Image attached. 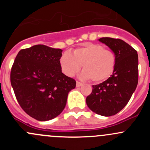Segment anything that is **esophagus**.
Wrapping results in <instances>:
<instances>
[{"instance_id":"esophagus-1","label":"esophagus","mask_w":150,"mask_h":150,"mask_svg":"<svg viewBox=\"0 0 150 150\" xmlns=\"http://www.w3.org/2000/svg\"><path fill=\"white\" fill-rule=\"evenodd\" d=\"M83 86V83H81V82H78V81H77L76 82V86L77 87H81V86Z\"/></svg>"}]
</instances>
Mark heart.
Segmentation results:
<instances>
[{
    "label": "heart",
    "instance_id": "obj_1",
    "mask_svg": "<svg viewBox=\"0 0 150 150\" xmlns=\"http://www.w3.org/2000/svg\"><path fill=\"white\" fill-rule=\"evenodd\" d=\"M59 64L63 73L68 77L78 73L83 65L81 78L99 83L112 75L116 57L112 51L104 49L101 45L88 43L74 50L72 54L64 53L59 59Z\"/></svg>",
    "mask_w": 150,
    "mask_h": 150
}]
</instances>
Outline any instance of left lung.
<instances>
[{
	"label": "left lung",
	"mask_w": 150,
	"mask_h": 150,
	"mask_svg": "<svg viewBox=\"0 0 150 150\" xmlns=\"http://www.w3.org/2000/svg\"><path fill=\"white\" fill-rule=\"evenodd\" d=\"M99 41L107 46L116 57L112 75L103 83L92 86L86 104L91 111L109 117L122 110L128 104L138 84L137 51L120 39L102 38Z\"/></svg>",
	"instance_id": "8db88e82"
}]
</instances>
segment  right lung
Here are the masks:
<instances>
[{"label": "right lung", "mask_w": 150, "mask_h": 150, "mask_svg": "<svg viewBox=\"0 0 150 150\" xmlns=\"http://www.w3.org/2000/svg\"><path fill=\"white\" fill-rule=\"evenodd\" d=\"M62 50L35 45L19 51L11 71V84L24 111L47 121L61 114L76 82L62 72Z\"/></svg>", "instance_id": "obj_1"}]
</instances>
